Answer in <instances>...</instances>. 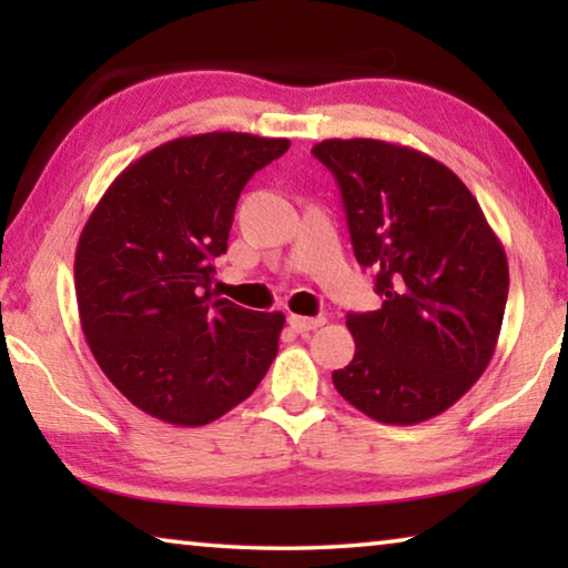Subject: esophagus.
I'll return each mask as SVG.
<instances>
[{
	"label": "esophagus",
	"mask_w": 568,
	"mask_h": 568,
	"mask_svg": "<svg viewBox=\"0 0 568 568\" xmlns=\"http://www.w3.org/2000/svg\"><path fill=\"white\" fill-rule=\"evenodd\" d=\"M287 323H291V328L295 333H307V331L321 328V325L325 323V318H323V315H318V318H305V315L291 313V315H287Z\"/></svg>",
	"instance_id": "1"
}]
</instances>
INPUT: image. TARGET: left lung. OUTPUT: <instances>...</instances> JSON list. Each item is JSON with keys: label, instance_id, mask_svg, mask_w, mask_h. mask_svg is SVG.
<instances>
[{"label": "left lung", "instance_id": "obj_1", "mask_svg": "<svg viewBox=\"0 0 568 568\" xmlns=\"http://www.w3.org/2000/svg\"><path fill=\"white\" fill-rule=\"evenodd\" d=\"M313 155L341 187L355 261L383 305L348 313L353 361L341 396L373 420L413 426L444 413L491 363L508 263L484 210L444 162L383 140H323Z\"/></svg>", "mask_w": 568, "mask_h": 568}]
</instances>
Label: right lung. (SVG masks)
I'll list each match as a JSON object with an SVG mask.
<instances>
[{"instance_id":"1","label":"right lung","mask_w":568,"mask_h":568,"mask_svg":"<svg viewBox=\"0 0 568 568\" xmlns=\"http://www.w3.org/2000/svg\"><path fill=\"white\" fill-rule=\"evenodd\" d=\"M287 148L245 132L170 140L124 168L84 225L74 255L84 338L148 416L205 426L271 368L285 315L213 297L210 283L240 192Z\"/></svg>"}]
</instances>
